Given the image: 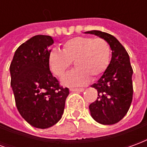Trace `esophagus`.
<instances>
[{
  "label": "esophagus",
  "instance_id": "34e87169",
  "mask_svg": "<svg viewBox=\"0 0 147 147\" xmlns=\"http://www.w3.org/2000/svg\"><path fill=\"white\" fill-rule=\"evenodd\" d=\"M71 91H72V92H83L84 91V89L83 88H71L70 89Z\"/></svg>",
  "mask_w": 147,
  "mask_h": 147
}]
</instances>
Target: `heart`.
<instances>
[{"label": "heart", "instance_id": "obj_1", "mask_svg": "<svg viewBox=\"0 0 147 147\" xmlns=\"http://www.w3.org/2000/svg\"><path fill=\"white\" fill-rule=\"evenodd\" d=\"M110 55V45L105 39L76 37L64 42L62 52H50L49 65L55 76L62 77L74 62L76 69L64 76L61 83L66 86H83L89 77L95 79L106 70Z\"/></svg>", "mask_w": 147, "mask_h": 147}]
</instances>
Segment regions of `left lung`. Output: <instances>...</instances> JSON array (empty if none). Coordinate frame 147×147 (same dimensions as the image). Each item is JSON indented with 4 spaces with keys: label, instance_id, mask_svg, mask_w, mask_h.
Listing matches in <instances>:
<instances>
[{
    "label": "left lung",
    "instance_id": "8db88e82",
    "mask_svg": "<svg viewBox=\"0 0 147 147\" xmlns=\"http://www.w3.org/2000/svg\"><path fill=\"white\" fill-rule=\"evenodd\" d=\"M90 34L105 39L110 45L112 57L102 77L91 87L97 90L98 98L89 106L90 115L98 123L111 125L119 122L127 113L132 101V67L129 55L116 38L100 30Z\"/></svg>",
    "mask_w": 147,
    "mask_h": 147
}]
</instances>
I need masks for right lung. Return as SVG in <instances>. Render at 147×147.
<instances>
[{
  "instance_id": "add662e5",
  "label": "right lung",
  "mask_w": 147,
  "mask_h": 147,
  "mask_svg": "<svg viewBox=\"0 0 147 147\" xmlns=\"http://www.w3.org/2000/svg\"><path fill=\"white\" fill-rule=\"evenodd\" d=\"M51 36L35 35L19 46L10 65L11 86L19 113L31 126H53L64 113L68 88L60 86L49 70Z\"/></svg>"
}]
</instances>
